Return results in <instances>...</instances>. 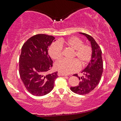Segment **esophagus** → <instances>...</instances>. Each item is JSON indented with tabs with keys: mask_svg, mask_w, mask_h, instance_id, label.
Masks as SVG:
<instances>
[{
	"mask_svg": "<svg viewBox=\"0 0 121 121\" xmlns=\"http://www.w3.org/2000/svg\"><path fill=\"white\" fill-rule=\"evenodd\" d=\"M58 75L59 76H67V75L64 74V73H62L60 72H58Z\"/></svg>",
	"mask_w": 121,
	"mask_h": 121,
	"instance_id": "esophagus-1",
	"label": "esophagus"
}]
</instances>
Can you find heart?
I'll return each mask as SVG.
<instances>
[{
  "mask_svg": "<svg viewBox=\"0 0 121 121\" xmlns=\"http://www.w3.org/2000/svg\"><path fill=\"white\" fill-rule=\"evenodd\" d=\"M71 49L73 51L71 59L67 61L61 60L55 63L54 68L64 74H69L77 71L81 67L86 65L91 60L92 50L89 45L83 44V42L77 37H73L67 40L60 39L51 44L48 50L50 56L56 60L62 56L63 47Z\"/></svg>",
  "mask_w": 121,
  "mask_h": 121,
  "instance_id": "b5f03b06",
  "label": "heart"
}]
</instances>
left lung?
<instances>
[{
	"instance_id": "obj_1",
	"label": "left lung",
	"mask_w": 121,
	"mask_h": 121,
	"mask_svg": "<svg viewBox=\"0 0 121 121\" xmlns=\"http://www.w3.org/2000/svg\"><path fill=\"white\" fill-rule=\"evenodd\" d=\"M79 34L85 36L91 42L92 54L91 61L81 72L83 75L82 76L79 77L77 73L73 75L78 78L80 81L78 85L71 87L70 90L75 93L84 95L89 93L99 83L103 72V61L101 48L95 39L86 34L83 32H79Z\"/></svg>"
}]
</instances>
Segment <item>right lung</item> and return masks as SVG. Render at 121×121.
I'll list each match as a JSON object with an SVG mask.
<instances>
[{
    "mask_svg": "<svg viewBox=\"0 0 121 121\" xmlns=\"http://www.w3.org/2000/svg\"><path fill=\"white\" fill-rule=\"evenodd\" d=\"M54 39L52 36L38 34L28 39L22 47L19 73L24 86L32 95L50 93L58 77V71L46 75L53 66L48 50Z\"/></svg>",
    "mask_w": 121,
    "mask_h": 121,
    "instance_id": "add662e5",
    "label": "right lung"
}]
</instances>
